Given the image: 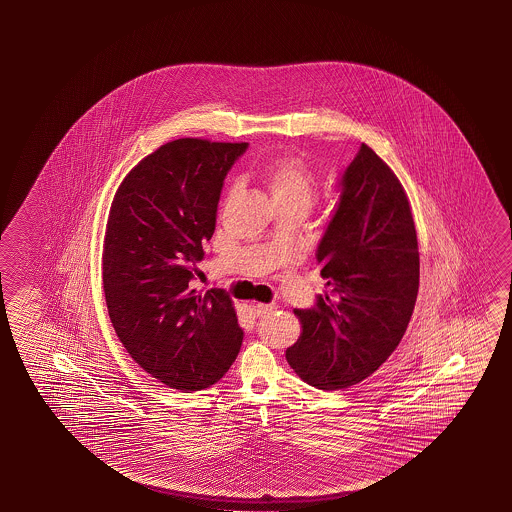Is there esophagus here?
Masks as SVG:
<instances>
[{
  "instance_id": "1",
  "label": "esophagus",
  "mask_w": 512,
  "mask_h": 512,
  "mask_svg": "<svg viewBox=\"0 0 512 512\" xmlns=\"http://www.w3.org/2000/svg\"><path fill=\"white\" fill-rule=\"evenodd\" d=\"M277 309V305H273V303H253V312L262 318V316H266L269 312H273V310Z\"/></svg>"
}]
</instances>
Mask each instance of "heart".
<instances>
[{
    "label": "heart",
    "mask_w": 512,
    "mask_h": 512,
    "mask_svg": "<svg viewBox=\"0 0 512 512\" xmlns=\"http://www.w3.org/2000/svg\"><path fill=\"white\" fill-rule=\"evenodd\" d=\"M259 176L268 187L275 207L298 205L307 210L318 193L316 176L300 157L294 155L269 160L259 169Z\"/></svg>",
    "instance_id": "obj_1"
}]
</instances>
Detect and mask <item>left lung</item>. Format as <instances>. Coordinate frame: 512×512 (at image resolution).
Here are the masks:
<instances>
[{
	"mask_svg": "<svg viewBox=\"0 0 512 512\" xmlns=\"http://www.w3.org/2000/svg\"><path fill=\"white\" fill-rule=\"evenodd\" d=\"M327 294L294 309L302 336L285 359L310 386L334 391L373 375L402 341L419 287L411 207L400 180L362 143L316 250Z\"/></svg>",
	"mask_w": 512,
	"mask_h": 512,
	"instance_id": "obj_1",
	"label": "left lung"
}]
</instances>
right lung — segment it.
<instances>
[{"label": "right lung", "instance_id": "add662e5", "mask_svg": "<svg viewBox=\"0 0 512 512\" xmlns=\"http://www.w3.org/2000/svg\"><path fill=\"white\" fill-rule=\"evenodd\" d=\"M248 143L176 139L119 185L103 244V291L126 352L162 384L202 391L243 344L225 289L198 293L196 260L216 228L228 171Z\"/></svg>", "mask_w": 512, "mask_h": 512}]
</instances>
